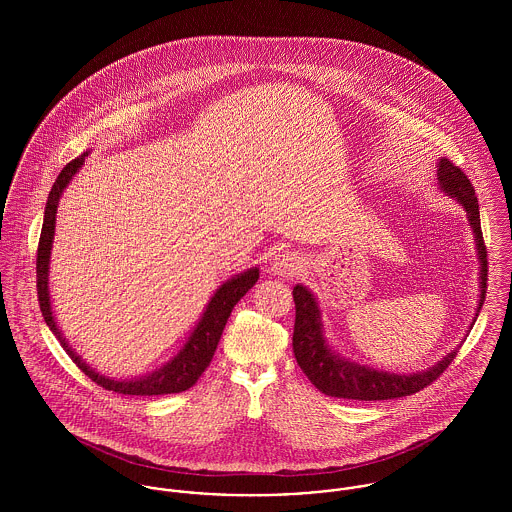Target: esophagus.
<instances>
[{
    "instance_id": "34e87169",
    "label": "esophagus",
    "mask_w": 512,
    "mask_h": 512,
    "mask_svg": "<svg viewBox=\"0 0 512 512\" xmlns=\"http://www.w3.org/2000/svg\"><path fill=\"white\" fill-rule=\"evenodd\" d=\"M272 270L282 276H295L301 270V258L295 252H282L274 258Z\"/></svg>"
}]
</instances>
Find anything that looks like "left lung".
Instances as JSON below:
<instances>
[{"label": "left lung", "mask_w": 512, "mask_h": 512, "mask_svg": "<svg viewBox=\"0 0 512 512\" xmlns=\"http://www.w3.org/2000/svg\"><path fill=\"white\" fill-rule=\"evenodd\" d=\"M438 179L441 189L451 197H455L465 207L467 219L475 232L479 260H481V299H479V309H481L487 293L489 262H487V246L481 232L477 195L469 177L461 171V167H457L449 159L439 161ZM293 301H295V325H293L295 361L305 372V376L313 382V386L327 396L347 398V400H392V398L410 396L424 390L432 382H436L441 372L451 365V361L457 355V351H453L430 370L420 374H408V376L349 363L345 359H339L327 349L321 333L319 307L315 303V297L303 286H295Z\"/></svg>", "instance_id": "8db88e82"}]
</instances>
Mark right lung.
<instances>
[{"label": "right lung", "instance_id": "1", "mask_svg": "<svg viewBox=\"0 0 512 512\" xmlns=\"http://www.w3.org/2000/svg\"><path fill=\"white\" fill-rule=\"evenodd\" d=\"M84 157H86V153L78 155L76 159L63 167V171L59 173V177L49 193L47 207H45V219H43L41 238H39V246H37V297H39V307L45 317V323L55 333V337L61 341L63 349L73 359L74 365L78 366L92 382H96L104 390H112V392L128 394V396H159V394L183 392V390L191 388L199 380V376L207 370V366L211 365L213 355L219 345L220 335L230 317V311L240 301V297L248 290H252V286L258 282V270L256 268L248 270V272L240 274L238 278H232L220 286L217 293L213 295V299L209 301L207 311H205L203 319L199 321L197 329L193 331L191 339L187 341L183 351L171 363H167L163 368L155 370L153 374L138 378V380H110V378H104L102 374H96L90 366L84 365L74 355L73 349L67 345L61 331L57 329L53 311H51V301H49V288H47L49 254H51V242H53V234H55L57 203H59V197L63 195L65 187L73 179L74 173L82 165Z\"/></svg>", "mask_w": 512, "mask_h": 512}]
</instances>
